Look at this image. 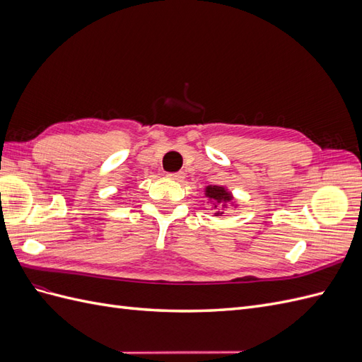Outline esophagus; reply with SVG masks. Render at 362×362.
<instances>
[{"label": "esophagus", "instance_id": "34e87169", "mask_svg": "<svg viewBox=\"0 0 362 362\" xmlns=\"http://www.w3.org/2000/svg\"><path fill=\"white\" fill-rule=\"evenodd\" d=\"M168 177L173 181H182L184 180V173L182 172H175V173H169Z\"/></svg>", "mask_w": 362, "mask_h": 362}]
</instances>
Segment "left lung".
I'll return each instance as SVG.
<instances>
[{"instance_id":"8db88e82","label":"left lung","mask_w":362,"mask_h":362,"mask_svg":"<svg viewBox=\"0 0 362 362\" xmlns=\"http://www.w3.org/2000/svg\"><path fill=\"white\" fill-rule=\"evenodd\" d=\"M205 198L208 199L211 210L214 211V216H222L229 206L237 208L238 204L234 199V194L229 192L225 185H206L205 187Z\"/></svg>"}]
</instances>
